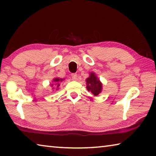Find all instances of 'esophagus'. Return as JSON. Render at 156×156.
<instances>
[{"label":"esophagus","instance_id":"obj_1","mask_svg":"<svg viewBox=\"0 0 156 156\" xmlns=\"http://www.w3.org/2000/svg\"><path fill=\"white\" fill-rule=\"evenodd\" d=\"M77 74H76V73H72V79L73 80H77Z\"/></svg>","mask_w":156,"mask_h":156}]
</instances>
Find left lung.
Masks as SVG:
<instances>
[{"mask_svg": "<svg viewBox=\"0 0 156 156\" xmlns=\"http://www.w3.org/2000/svg\"><path fill=\"white\" fill-rule=\"evenodd\" d=\"M86 82L87 89L89 91H91L95 96H98L102 91V84L100 83L95 73L91 72L89 77L87 78Z\"/></svg>", "mask_w": 156, "mask_h": 156, "instance_id": "left-lung-1", "label": "left lung"}]
</instances>
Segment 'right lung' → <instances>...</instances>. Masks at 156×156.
<instances>
[{
    "label": "right lung",
    "mask_w": 156,
    "mask_h": 156,
    "mask_svg": "<svg viewBox=\"0 0 156 156\" xmlns=\"http://www.w3.org/2000/svg\"><path fill=\"white\" fill-rule=\"evenodd\" d=\"M62 80H64V78L62 79V78H54V80H53V82H54V84H51V87H53V89H58V87L60 86V83H61ZM55 86H54L53 85Z\"/></svg>",
    "instance_id": "obj_1"
}]
</instances>
